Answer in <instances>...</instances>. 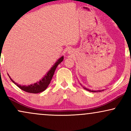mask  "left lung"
I'll use <instances>...</instances> for the list:
<instances>
[{
  "instance_id": "1",
  "label": "left lung",
  "mask_w": 131,
  "mask_h": 131,
  "mask_svg": "<svg viewBox=\"0 0 131 131\" xmlns=\"http://www.w3.org/2000/svg\"><path fill=\"white\" fill-rule=\"evenodd\" d=\"M83 88L84 89L86 90V91H89V92H102V91H104V90H101V91H100H100H91V90L89 89L85 88V87H83Z\"/></svg>"
}]
</instances>
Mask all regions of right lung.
I'll return each mask as SVG.
<instances>
[{
	"label": "right lung",
	"instance_id": "right-lung-1",
	"mask_svg": "<svg viewBox=\"0 0 131 131\" xmlns=\"http://www.w3.org/2000/svg\"><path fill=\"white\" fill-rule=\"evenodd\" d=\"M63 57H61V58H60L57 61V62L52 66V67L51 68L50 70L47 72V73L45 75L44 77H43L41 80L36 82V83L33 84H31L29 85H18L16 82H15V81H13L12 79V78H10V76H9V78H10V79H11V81H12L15 84H16L19 88H20L21 89L23 90V91L26 92L32 93V94H37V93L42 92L44 91L48 87V85H49V84H50V81L52 79V77H53L54 74V73H55V71L56 70L57 66L60 63L61 61L63 60Z\"/></svg>",
	"mask_w": 131,
	"mask_h": 131
}]
</instances>
